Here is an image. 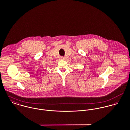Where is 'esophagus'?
<instances>
[{"label":"esophagus","mask_w":130,"mask_h":130,"mask_svg":"<svg viewBox=\"0 0 130 130\" xmlns=\"http://www.w3.org/2000/svg\"><path fill=\"white\" fill-rule=\"evenodd\" d=\"M61 58L62 59H65V58H64V57H61Z\"/></svg>","instance_id":"esophagus-1"}]
</instances>
